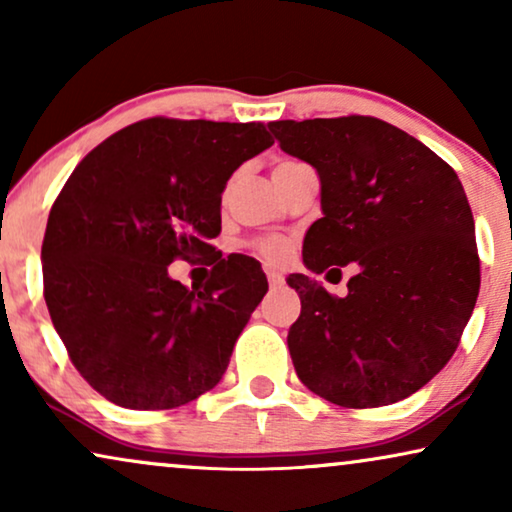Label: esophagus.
Masks as SVG:
<instances>
[{
  "label": "esophagus",
  "instance_id": "obj_1",
  "mask_svg": "<svg viewBox=\"0 0 512 512\" xmlns=\"http://www.w3.org/2000/svg\"><path fill=\"white\" fill-rule=\"evenodd\" d=\"M265 275H268V284H270V286L284 284V275H282V272H279V270H275V268L265 270Z\"/></svg>",
  "mask_w": 512,
  "mask_h": 512
}]
</instances>
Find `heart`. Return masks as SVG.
<instances>
[{
  "instance_id": "b5f03b06",
  "label": "heart",
  "mask_w": 512,
  "mask_h": 512,
  "mask_svg": "<svg viewBox=\"0 0 512 512\" xmlns=\"http://www.w3.org/2000/svg\"><path fill=\"white\" fill-rule=\"evenodd\" d=\"M258 254H261L263 258H268L270 263H282L289 258V242L282 240V237H265V240H261L256 244Z\"/></svg>"
}]
</instances>
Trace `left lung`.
Returning a JSON list of instances; mask_svg holds the SVG:
<instances>
[{"instance_id":"8db88e82","label":"left lung","mask_w":512,"mask_h":512,"mask_svg":"<svg viewBox=\"0 0 512 512\" xmlns=\"http://www.w3.org/2000/svg\"><path fill=\"white\" fill-rule=\"evenodd\" d=\"M284 153L317 170L321 219L305 268L352 263L347 296L289 275L300 317L289 352L300 382L342 408H380L431 382L452 359L480 291L475 223L457 172L380 118L272 121Z\"/></svg>"}]
</instances>
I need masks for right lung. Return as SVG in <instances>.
<instances>
[{"instance_id": "right-lung-1", "label": "right lung", "mask_w": 512, "mask_h": 512, "mask_svg": "<svg viewBox=\"0 0 512 512\" xmlns=\"http://www.w3.org/2000/svg\"><path fill=\"white\" fill-rule=\"evenodd\" d=\"M272 146L261 123L149 118L76 165L48 214L44 298L90 387L130 410H170L214 389L268 291L261 263L216 256L221 193ZM174 257L213 265L202 290Z\"/></svg>"}]
</instances>
